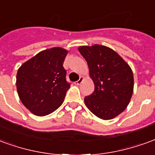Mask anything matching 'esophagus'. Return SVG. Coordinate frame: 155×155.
I'll list each match as a JSON object with an SVG mask.
<instances>
[{
  "mask_svg": "<svg viewBox=\"0 0 155 155\" xmlns=\"http://www.w3.org/2000/svg\"><path fill=\"white\" fill-rule=\"evenodd\" d=\"M83 81H84V77H83V76H81L80 79H79V81H75V82H74V84H76V85H80Z\"/></svg>",
  "mask_w": 155,
  "mask_h": 155,
  "instance_id": "1",
  "label": "esophagus"
}]
</instances>
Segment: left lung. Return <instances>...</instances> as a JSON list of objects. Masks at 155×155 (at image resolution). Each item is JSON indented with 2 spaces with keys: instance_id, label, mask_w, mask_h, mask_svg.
<instances>
[{
  "instance_id": "1",
  "label": "left lung",
  "mask_w": 155,
  "mask_h": 155,
  "mask_svg": "<svg viewBox=\"0 0 155 155\" xmlns=\"http://www.w3.org/2000/svg\"><path fill=\"white\" fill-rule=\"evenodd\" d=\"M87 61L94 92L84 98L90 110L102 120H112L130 104L134 91L133 71L114 50L101 45L78 48Z\"/></svg>"
}]
</instances>
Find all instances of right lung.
<instances>
[{"label": "right lung", "instance_id": "obj_1", "mask_svg": "<svg viewBox=\"0 0 155 155\" xmlns=\"http://www.w3.org/2000/svg\"><path fill=\"white\" fill-rule=\"evenodd\" d=\"M69 51L64 48L45 50L19 68L16 89L21 103L32 114L45 116L61 106L71 84L65 80L63 63Z\"/></svg>", "mask_w": 155, "mask_h": 155}]
</instances>
